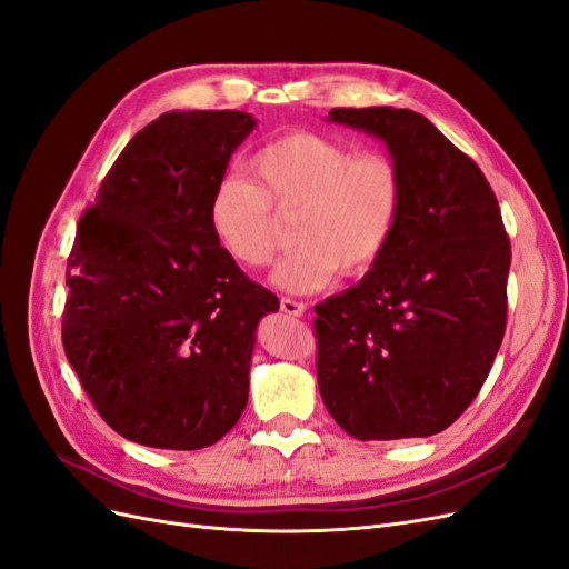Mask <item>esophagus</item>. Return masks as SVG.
<instances>
[{
  "instance_id": "34e87169",
  "label": "esophagus",
  "mask_w": 569,
  "mask_h": 569,
  "mask_svg": "<svg viewBox=\"0 0 569 569\" xmlns=\"http://www.w3.org/2000/svg\"><path fill=\"white\" fill-rule=\"evenodd\" d=\"M280 308L287 316H297V318H301L306 313V303L295 301V299H280Z\"/></svg>"
}]
</instances>
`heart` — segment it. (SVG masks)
Masks as SVG:
<instances>
[{
    "mask_svg": "<svg viewBox=\"0 0 569 569\" xmlns=\"http://www.w3.org/2000/svg\"><path fill=\"white\" fill-rule=\"evenodd\" d=\"M253 180L222 178L209 199V228L234 263L258 270L282 244L280 220L297 213V249L272 270V284L311 295L337 274H363L389 247L403 206L401 170L382 151L320 132H289L253 153Z\"/></svg>",
    "mask_w": 569,
    "mask_h": 569,
    "instance_id": "b5f03b06",
    "label": "heart"
}]
</instances>
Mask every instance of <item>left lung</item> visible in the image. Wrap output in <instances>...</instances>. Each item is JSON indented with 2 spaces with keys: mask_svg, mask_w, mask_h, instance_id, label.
<instances>
[{
  "mask_svg": "<svg viewBox=\"0 0 569 569\" xmlns=\"http://www.w3.org/2000/svg\"><path fill=\"white\" fill-rule=\"evenodd\" d=\"M382 140L403 178L389 247L316 306L318 387L360 441L432 437L472 403L506 332L510 239L479 166L410 109H332Z\"/></svg>",
  "mask_w": 569,
  "mask_h": 569,
  "instance_id": "obj_1",
  "label": "left lung"
}]
</instances>
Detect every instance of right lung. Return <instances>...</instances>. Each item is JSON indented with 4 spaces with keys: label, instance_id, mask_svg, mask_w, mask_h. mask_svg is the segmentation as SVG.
Here are the masks:
<instances>
[{
    "label": "right lung",
    "instance_id": "obj_1",
    "mask_svg": "<svg viewBox=\"0 0 569 569\" xmlns=\"http://www.w3.org/2000/svg\"><path fill=\"white\" fill-rule=\"evenodd\" d=\"M253 128L244 111L159 116L80 218L63 349L99 416L134 443L206 449L247 408L256 327L280 301L216 244L209 199Z\"/></svg>",
    "mask_w": 569,
    "mask_h": 569
}]
</instances>
